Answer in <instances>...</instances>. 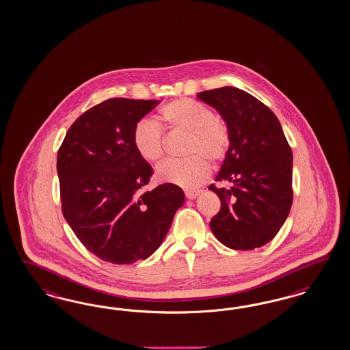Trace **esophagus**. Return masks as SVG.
<instances>
[{"instance_id":"1","label":"esophagus","mask_w":350,"mask_h":350,"mask_svg":"<svg viewBox=\"0 0 350 350\" xmlns=\"http://www.w3.org/2000/svg\"><path fill=\"white\" fill-rule=\"evenodd\" d=\"M198 195H200V191H186V198L190 199V200L196 199Z\"/></svg>"}]
</instances>
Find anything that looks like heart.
<instances>
[{
  "instance_id": "heart-1",
  "label": "heart",
  "mask_w": 350,
  "mask_h": 350,
  "mask_svg": "<svg viewBox=\"0 0 350 350\" xmlns=\"http://www.w3.org/2000/svg\"><path fill=\"white\" fill-rule=\"evenodd\" d=\"M160 120L172 129L190 133L189 159L168 160L158 170L160 180L183 189H195L211 176L212 161L222 160L230 146V132L226 123L215 118L206 106L190 98L174 100L160 109ZM132 141L139 157L148 163H158L164 155V138L158 124L141 120L135 126Z\"/></svg>"
}]
</instances>
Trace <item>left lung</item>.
<instances>
[{"instance_id":"obj_1","label":"left lung","mask_w":350,"mask_h":350,"mask_svg":"<svg viewBox=\"0 0 350 350\" xmlns=\"http://www.w3.org/2000/svg\"><path fill=\"white\" fill-rule=\"evenodd\" d=\"M223 118L230 146L215 180L232 186L209 190L221 200L211 221L217 240L233 250L269 243L286 221L293 204V152L273 111L236 87L198 94Z\"/></svg>"}]
</instances>
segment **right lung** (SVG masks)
Segmentation results:
<instances>
[{
	"label": "right lung",
	"instance_id": "add662e5",
	"mask_svg": "<svg viewBox=\"0 0 350 350\" xmlns=\"http://www.w3.org/2000/svg\"><path fill=\"white\" fill-rule=\"evenodd\" d=\"M158 104L109 98L75 120L57 152L64 218L88 252L113 265L154 254L185 202L173 183L144 190L154 172L132 135Z\"/></svg>",
	"mask_w": 350,
	"mask_h": 350
}]
</instances>
